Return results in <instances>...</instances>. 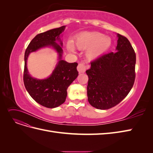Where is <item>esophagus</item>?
<instances>
[{
	"instance_id": "1",
	"label": "esophagus",
	"mask_w": 153,
	"mask_h": 153,
	"mask_svg": "<svg viewBox=\"0 0 153 153\" xmlns=\"http://www.w3.org/2000/svg\"><path fill=\"white\" fill-rule=\"evenodd\" d=\"M86 66L84 63L83 62H80L78 64V65L77 66V70L79 72V73H84L86 70Z\"/></svg>"
}]
</instances>
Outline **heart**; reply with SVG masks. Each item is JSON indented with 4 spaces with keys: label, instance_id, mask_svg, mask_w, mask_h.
Masks as SVG:
<instances>
[{
    "label": "heart",
    "instance_id": "1",
    "mask_svg": "<svg viewBox=\"0 0 153 153\" xmlns=\"http://www.w3.org/2000/svg\"><path fill=\"white\" fill-rule=\"evenodd\" d=\"M74 45L78 49H85L86 56L90 59L99 57L107 50L111 45V39L100 32H83L76 36ZM68 48L73 52L74 47L71 43L67 45Z\"/></svg>",
    "mask_w": 153,
    "mask_h": 153
}]
</instances>
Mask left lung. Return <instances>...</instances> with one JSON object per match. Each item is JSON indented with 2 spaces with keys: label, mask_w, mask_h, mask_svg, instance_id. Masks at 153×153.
<instances>
[{
  "label": "left lung",
  "mask_w": 153,
  "mask_h": 153,
  "mask_svg": "<svg viewBox=\"0 0 153 153\" xmlns=\"http://www.w3.org/2000/svg\"><path fill=\"white\" fill-rule=\"evenodd\" d=\"M117 52L101 55L86 71L88 101L94 108L106 110L128 94L135 79L136 54L129 40L117 34Z\"/></svg>",
  "instance_id": "1"
}]
</instances>
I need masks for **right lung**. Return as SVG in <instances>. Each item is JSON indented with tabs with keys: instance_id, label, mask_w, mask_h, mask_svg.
Instances as JSON below:
<instances>
[{
	"instance_id": "1",
	"label": "right lung",
	"mask_w": 153,
	"mask_h": 153,
	"mask_svg": "<svg viewBox=\"0 0 153 153\" xmlns=\"http://www.w3.org/2000/svg\"><path fill=\"white\" fill-rule=\"evenodd\" d=\"M65 26L51 29L36 35L32 39L25 52L24 82L27 92L37 103L47 108H53L62 105L66 101L67 89L78 75L76 62L69 63L62 59V43L60 35ZM60 42L59 45L55 41ZM53 47L59 54V61L51 75L46 79L39 80L32 77L26 68L28 55L38 49Z\"/></svg>"
}]
</instances>
